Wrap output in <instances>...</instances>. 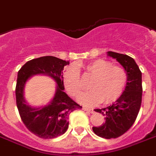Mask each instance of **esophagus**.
Instances as JSON below:
<instances>
[{"label": "esophagus", "instance_id": "obj_1", "mask_svg": "<svg viewBox=\"0 0 156 156\" xmlns=\"http://www.w3.org/2000/svg\"><path fill=\"white\" fill-rule=\"evenodd\" d=\"M83 110L86 111V112H88L90 113H93V112H94V111H93V108H90V107H83Z\"/></svg>", "mask_w": 156, "mask_h": 156}]
</instances>
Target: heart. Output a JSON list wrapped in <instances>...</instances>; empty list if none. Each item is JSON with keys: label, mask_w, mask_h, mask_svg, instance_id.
I'll return each mask as SVG.
<instances>
[{"label": "heart", "mask_w": 156, "mask_h": 156, "mask_svg": "<svg viewBox=\"0 0 156 156\" xmlns=\"http://www.w3.org/2000/svg\"><path fill=\"white\" fill-rule=\"evenodd\" d=\"M84 69L93 78L89 83L91 91L78 98V101L82 104L92 106L99 102L111 104L122 96L127 82L125 69L113 66L112 63L101 58L90 62ZM63 83L72 97H78L83 92V84L76 65L71 64L64 70Z\"/></svg>", "instance_id": "1"}]
</instances>
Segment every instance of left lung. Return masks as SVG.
Masks as SVG:
<instances>
[{
  "instance_id": "8db88e82",
  "label": "left lung",
  "mask_w": 156,
  "mask_h": 156,
  "mask_svg": "<svg viewBox=\"0 0 156 156\" xmlns=\"http://www.w3.org/2000/svg\"><path fill=\"white\" fill-rule=\"evenodd\" d=\"M116 59L127 74V82L122 96L112 104L95 112L105 116V122L93 126V132L102 138H117L131 127L139 113L142 98V77L139 67L130 56L116 52H107Z\"/></svg>"
}]
</instances>
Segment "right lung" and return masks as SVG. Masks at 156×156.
Masks as SVG:
<instances>
[{"instance_id":"obj_1","label":"right lung","mask_w":156,"mask_h":156,"mask_svg":"<svg viewBox=\"0 0 156 156\" xmlns=\"http://www.w3.org/2000/svg\"><path fill=\"white\" fill-rule=\"evenodd\" d=\"M69 64V61L44 56L28 61L18 72L16 98L20 116L29 131L43 139H53L65 133L69 128L70 113L82 108L63 92V70ZM35 75L49 76L56 83L55 95L44 106H30L24 98L25 84Z\"/></svg>"}]
</instances>
